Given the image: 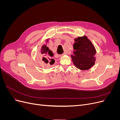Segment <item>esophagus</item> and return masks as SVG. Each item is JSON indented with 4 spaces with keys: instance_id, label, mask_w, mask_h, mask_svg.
Instances as JSON below:
<instances>
[{
    "instance_id": "esophagus-1",
    "label": "esophagus",
    "mask_w": 120,
    "mask_h": 120,
    "mask_svg": "<svg viewBox=\"0 0 120 120\" xmlns=\"http://www.w3.org/2000/svg\"><path fill=\"white\" fill-rule=\"evenodd\" d=\"M68 54V53H67V52H64V53L63 54H60V56L61 57V56H64V55H66V54Z\"/></svg>"
}]
</instances>
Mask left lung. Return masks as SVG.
I'll use <instances>...</instances> for the list:
<instances>
[{
    "label": "left lung",
    "instance_id": "left-lung-1",
    "mask_svg": "<svg viewBox=\"0 0 120 120\" xmlns=\"http://www.w3.org/2000/svg\"><path fill=\"white\" fill-rule=\"evenodd\" d=\"M74 53L71 54L72 63L81 70H88L95 63L96 49L86 35L75 38Z\"/></svg>",
    "mask_w": 120,
    "mask_h": 120
}]
</instances>
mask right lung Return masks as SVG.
I'll return each mask as SVG.
<instances>
[{"instance_id": "add662e5", "label": "right lung", "mask_w": 120, "mask_h": 120, "mask_svg": "<svg viewBox=\"0 0 120 120\" xmlns=\"http://www.w3.org/2000/svg\"><path fill=\"white\" fill-rule=\"evenodd\" d=\"M49 38L46 39L45 40V42L47 43L49 42ZM46 44H44L42 46L41 49V53H40V57H41V59L42 60L43 62L44 63L46 66H49V65L53 64L55 60L53 59V53L52 50H50L49 49V47L46 46ZM41 56L42 57H41Z\"/></svg>"}]
</instances>
